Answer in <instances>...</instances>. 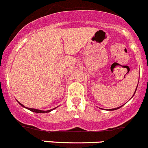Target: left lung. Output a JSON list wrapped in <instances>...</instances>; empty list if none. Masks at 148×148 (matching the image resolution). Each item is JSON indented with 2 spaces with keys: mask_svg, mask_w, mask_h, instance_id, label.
I'll return each instance as SVG.
<instances>
[{
  "mask_svg": "<svg viewBox=\"0 0 148 148\" xmlns=\"http://www.w3.org/2000/svg\"><path fill=\"white\" fill-rule=\"evenodd\" d=\"M121 107H119V108H114V109H110V110H117L119 109V108H120Z\"/></svg>",
  "mask_w": 148,
  "mask_h": 148,
  "instance_id": "1",
  "label": "left lung"
}]
</instances>
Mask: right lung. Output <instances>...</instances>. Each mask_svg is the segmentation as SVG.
<instances>
[{"label":"right lung","instance_id":"1","mask_svg":"<svg viewBox=\"0 0 148 148\" xmlns=\"http://www.w3.org/2000/svg\"><path fill=\"white\" fill-rule=\"evenodd\" d=\"M19 104H20V105H22V106L25 107V106H24V105H22L21 103H19ZM27 108L28 110H30V111H33V112H38V113H44V112H51V111L52 110H53V109H52V110H49L44 111V110H37V109H33V108Z\"/></svg>","mask_w":148,"mask_h":148}]
</instances>
